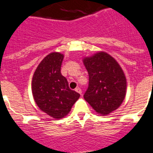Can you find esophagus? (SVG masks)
Listing matches in <instances>:
<instances>
[{"label": "esophagus", "instance_id": "esophagus-1", "mask_svg": "<svg viewBox=\"0 0 153 153\" xmlns=\"http://www.w3.org/2000/svg\"><path fill=\"white\" fill-rule=\"evenodd\" d=\"M75 91H76V92H78V93H79V94H80V95H82V89L80 88V87H76V90H75Z\"/></svg>", "mask_w": 153, "mask_h": 153}]
</instances>
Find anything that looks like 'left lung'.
<instances>
[{
    "label": "left lung",
    "instance_id": "8db88e82",
    "mask_svg": "<svg viewBox=\"0 0 153 153\" xmlns=\"http://www.w3.org/2000/svg\"><path fill=\"white\" fill-rule=\"evenodd\" d=\"M83 62L89 74L84 99L98 114H109L125 97L127 82L123 70L114 57L104 52L85 57Z\"/></svg>",
    "mask_w": 153,
    "mask_h": 153
}]
</instances>
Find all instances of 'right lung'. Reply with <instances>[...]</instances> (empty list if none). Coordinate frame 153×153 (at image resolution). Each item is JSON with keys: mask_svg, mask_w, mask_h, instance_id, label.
<instances>
[{"mask_svg": "<svg viewBox=\"0 0 153 153\" xmlns=\"http://www.w3.org/2000/svg\"><path fill=\"white\" fill-rule=\"evenodd\" d=\"M63 55L52 53L44 57L34 71L32 93L35 102L44 113L54 119L66 116L80 94L69 88L61 73Z\"/></svg>", "mask_w": 153, "mask_h": 153, "instance_id": "1", "label": "right lung"}]
</instances>
